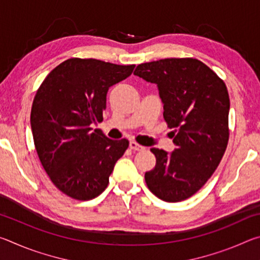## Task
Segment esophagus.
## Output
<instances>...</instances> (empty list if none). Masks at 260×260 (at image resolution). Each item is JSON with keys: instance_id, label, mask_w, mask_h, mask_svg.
Segmentation results:
<instances>
[{"instance_id": "esophagus-1", "label": "esophagus", "mask_w": 260, "mask_h": 260, "mask_svg": "<svg viewBox=\"0 0 260 260\" xmlns=\"http://www.w3.org/2000/svg\"><path fill=\"white\" fill-rule=\"evenodd\" d=\"M129 148L132 150L134 151H141V150H144V147L141 146L138 142H135V141H131L129 142Z\"/></svg>"}]
</instances>
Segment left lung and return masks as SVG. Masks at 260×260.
Masks as SVG:
<instances>
[{
	"label": "left lung",
	"instance_id": "left-lung-1",
	"mask_svg": "<svg viewBox=\"0 0 260 260\" xmlns=\"http://www.w3.org/2000/svg\"><path fill=\"white\" fill-rule=\"evenodd\" d=\"M135 76L156 83L175 150L152 148L155 169L144 174L150 191L181 202L204 186L217 170L230 140V95L221 78L191 57L138 65Z\"/></svg>",
	"mask_w": 260,
	"mask_h": 260
}]
</instances>
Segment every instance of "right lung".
I'll return each mask as SVG.
<instances>
[{"instance_id": "1", "label": "right lung", "mask_w": 260, "mask_h": 260, "mask_svg": "<svg viewBox=\"0 0 260 260\" xmlns=\"http://www.w3.org/2000/svg\"><path fill=\"white\" fill-rule=\"evenodd\" d=\"M134 68L74 57L52 70L35 94L30 126L39 159L71 199L89 201L102 193L128 148V140H111L91 125L103 120L109 88Z\"/></svg>"}]
</instances>
